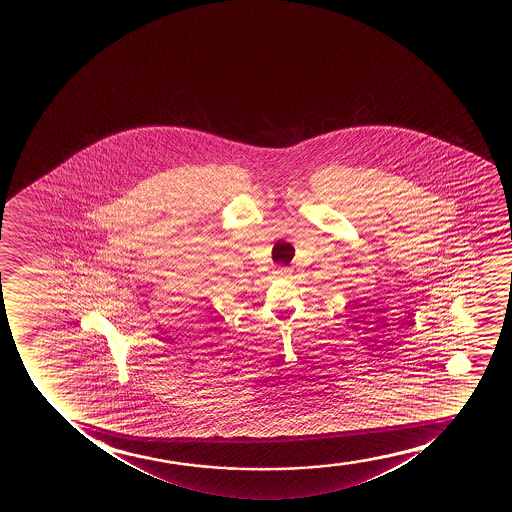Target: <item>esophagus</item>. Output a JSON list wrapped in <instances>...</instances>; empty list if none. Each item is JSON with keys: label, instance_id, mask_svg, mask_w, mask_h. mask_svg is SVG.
<instances>
[{"label": "esophagus", "instance_id": "obj_1", "mask_svg": "<svg viewBox=\"0 0 512 512\" xmlns=\"http://www.w3.org/2000/svg\"><path fill=\"white\" fill-rule=\"evenodd\" d=\"M273 274L274 278H287L288 274H290V269L288 267H276Z\"/></svg>", "mask_w": 512, "mask_h": 512}]
</instances>
